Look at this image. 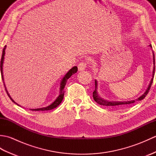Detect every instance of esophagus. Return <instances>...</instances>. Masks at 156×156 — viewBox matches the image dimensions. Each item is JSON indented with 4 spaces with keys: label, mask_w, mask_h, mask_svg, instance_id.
I'll return each mask as SVG.
<instances>
[{
    "label": "esophagus",
    "mask_w": 156,
    "mask_h": 156,
    "mask_svg": "<svg viewBox=\"0 0 156 156\" xmlns=\"http://www.w3.org/2000/svg\"><path fill=\"white\" fill-rule=\"evenodd\" d=\"M88 60H83L82 62H81L80 64H78V68L79 71L84 70L86 67H87V64H88Z\"/></svg>",
    "instance_id": "obj_1"
}]
</instances>
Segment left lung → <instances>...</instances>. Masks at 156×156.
I'll return each instance as SVG.
<instances>
[{
	"label": "left lung",
	"instance_id": "obj_1",
	"mask_svg": "<svg viewBox=\"0 0 156 156\" xmlns=\"http://www.w3.org/2000/svg\"><path fill=\"white\" fill-rule=\"evenodd\" d=\"M150 47L151 48V45H150ZM154 72H153V76H152L151 78V80L150 83V85H149V87L147 88V89L146 90V91L145 92V93L141 96V97L137 99V101H141L143 100V99L146 97V95L148 94L149 91L150 90V88L151 87V84H152V82H153V80H154V74H155V57H154ZM97 81L95 80V90L93 92V98L94 100L98 103L99 105H103V106H108V107H119V106H124V105H129V104H132V103H134L135 101H128V102H110V101H105L104 99L101 98L98 95L97 93Z\"/></svg>",
	"mask_w": 156,
	"mask_h": 156
}]
</instances>
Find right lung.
Masks as SVG:
<instances>
[{
    "label": "right lung",
    "mask_w": 156,
    "mask_h": 156,
    "mask_svg": "<svg viewBox=\"0 0 156 156\" xmlns=\"http://www.w3.org/2000/svg\"><path fill=\"white\" fill-rule=\"evenodd\" d=\"M5 49H6V45L4 47V49H3L2 50V58H1V76H2V81L4 79H3V75H2V64H3V61H4V56H5ZM78 71V68L76 67V66H74V67H73L72 69H70L69 70V72L67 73L65 75V76L64 77V78L62 79V82H61V87H60V93H59V95L58 96V97L56 98V100L53 102L52 104H51L49 106H48V107H45V108H36V109H31V111H49V110H51V109L53 108H55L58 107V106L61 103L63 98H64V88L65 87V86L66 84V82H67V80L69 78H70L72 74H75L76 72H77ZM4 86H5V84H4ZM5 90L6 91V93H7L8 96L9 97V98H11V100L14 102L15 103H16V102L12 100V99L11 98V97H10L7 90H6V89L5 88Z\"/></svg>",
    "instance_id": "1"
}]
</instances>
